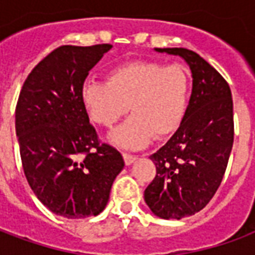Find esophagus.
I'll return each mask as SVG.
<instances>
[{
    "mask_svg": "<svg viewBox=\"0 0 255 255\" xmlns=\"http://www.w3.org/2000/svg\"><path fill=\"white\" fill-rule=\"evenodd\" d=\"M123 158H124V162H126V165H131L133 161L136 160V155L128 154V153H123Z\"/></svg>",
    "mask_w": 255,
    "mask_h": 255,
    "instance_id": "34e87169",
    "label": "esophagus"
}]
</instances>
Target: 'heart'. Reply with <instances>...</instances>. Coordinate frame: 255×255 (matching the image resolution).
<instances>
[{"label": "heart", "mask_w": 255, "mask_h": 255, "mask_svg": "<svg viewBox=\"0 0 255 255\" xmlns=\"http://www.w3.org/2000/svg\"><path fill=\"white\" fill-rule=\"evenodd\" d=\"M190 75L182 64L135 60L119 64L105 82L89 80L80 100L90 120L112 128L128 113L132 117L112 135L124 149H142L154 138H166L182 126L190 100Z\"/></svg>", "instance_id": "b5f03b06"}]
</instances>
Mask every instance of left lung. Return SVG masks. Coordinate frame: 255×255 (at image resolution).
<instances>
[{
  "label": "left lung",
  "mask_w": 255,
  "mask_h": 255,
  "mask_svg": "<svg viewBox=\"0 0 255 255\" xmlns=\"http://www.w3.org/2000/svg\"><path fill=\"white\" fill-rule=\"evenodd\" d=\"M155 50L183 57L192 73L186 117L150 155L157 173L144 190L155 216L180 220L202 210L221 184L234 144V104L230 84L199 54L183 47Z\"/></svg>",
  "instance_id": "left-lung-1"
}]
</instances>
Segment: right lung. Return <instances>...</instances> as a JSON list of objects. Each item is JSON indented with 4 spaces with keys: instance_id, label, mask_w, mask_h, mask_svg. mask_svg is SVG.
Returning a JSON list of instances; mask_svg holds the SVG:
<instances>
[{
    "instance_id": "add662e5",
    "label": "right lung",
    "mask_w": 255,
    "mask_h": 255,
    "mask_svg": "<svg viewBox=\"0 0 255 255\" xmlns=\"http://www.w3.org/2000/svg\"><path fill=\"white\" fill-rule=\"evenodd\" d=\"M112 45L54 49L25 79L16 105V135L25 179L50 212L67 219L97 216L124 166L102 143L80 100L90 69Z\"/></svg>"
}]
</instances>
